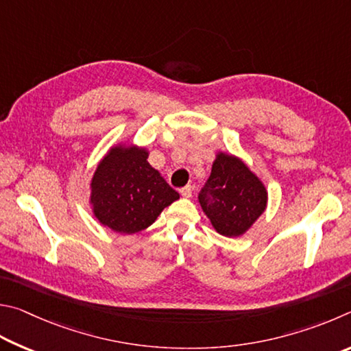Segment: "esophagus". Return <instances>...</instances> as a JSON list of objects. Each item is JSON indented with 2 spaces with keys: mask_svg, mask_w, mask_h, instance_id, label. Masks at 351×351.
<instances>
[{
  "mask_svg": "<svg viewBox=\"0 0 351 351\" xmlns=\"http://www.w3.org/2000/svg\"><path fill=\"white\" fill-rule=\"evenodd\" d=\"M180 194H182V197H185V199H189L193 195V186H185V188H182L180 189Z\"/></svg>",
  "mask_w": 351,
  "mask_h": 351,
  "instance_id": "34e87169",
  "label": "esophagus"
}]
</instances>
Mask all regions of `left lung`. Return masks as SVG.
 <instances>
[{"label":"left lung","instance_id":"1","mask_svg":"<svg viewBox=\"0 0 351 351\" xmlns=\"http://www.w3.org/2000/svg\"><path fill=\"white\" fill-rule=\"evenodd\" d=\"M199 202L219 234L241 237L265 211L268 191L242 158L219 151Z\"/></svg>","mask_w":351,"mask_h":351}]
</instances>
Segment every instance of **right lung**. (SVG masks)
<instances>
[{
    "label": "right lung",
    "instance_id": "add662e5",
    "mask_svg": "<svg viewBox=\"0 0 351 351\" xmlns=\"http://www.w3.org/2000/svg\"><path fill=\"white\" fill-rule=\"evenodd\" d=\"M147 156L146 146L120 141L98 162L89 183V205L103 226L134 234L151 226L166 206L180 199Z\"/></svg>",
    "mask_w": 351,
    "mask_h": 351
}]
</instances>
